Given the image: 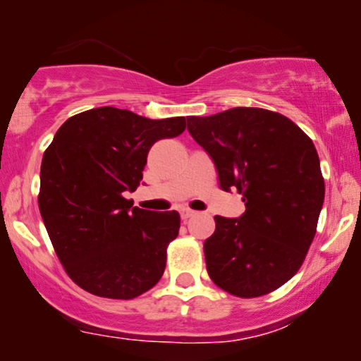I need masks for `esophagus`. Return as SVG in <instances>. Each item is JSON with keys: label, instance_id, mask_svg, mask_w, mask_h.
I'll return each instance as SVG.
<instances>
[{"label": "esophagus", "instance_id": "obj_1", "mask_svg": "<svg viewBox=\"0 0 361 361\" xmlns=\"http://www.w3.org/2000/svg\"><path fill=\"white\" fill-rule=\"evenodd\" d=\"M194 215H195V212L190 210V209H182V210H180L182 220H189L190 216H194Z\"/></svg>", "mask_w": 361, "mask_h": 361}]
</instances>
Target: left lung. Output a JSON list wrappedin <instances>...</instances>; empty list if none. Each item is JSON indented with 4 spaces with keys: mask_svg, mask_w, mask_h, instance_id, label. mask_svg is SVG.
<instances>
[{
    "mask_svg": "<svg viewBox=\"0 0 361 361\" xmlns=\"http://www.w3.org/2000/svg\"><path fill=\"white\" fill-rule=\"evenodd\" d=\"M187 130L214 159L221 190L246 207L240 219L215 215L204 243L210 279L236 298L273 293L298 273L317 231L325 184L312 140L281 113L251 106L187 116Z\"/></svg>",
    "mask_w": 361,
    "mask_h": 361,
    "instance_id": "obj_1",
    "label": "left lung"
}]
</instances>
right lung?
Here are the masks:
<instances>
[{"label": "right lung", "instance_id": "add662e5", "mask_svg": "<svg viewBox=\"0 0 361 361\" xmlns=\"http://www.w3.org/2000/svg\"><path fill=\"white\" fill-rule=\"evenodd\" d=\"M184 130V116L92 108L68 118L44 151L39 210L59 261L83 290L135 299L161 279L180 216L131 207L123 194L140 185L151 146Z\"/></svg>", "mask_w": 361, "mask_h": 361}]
</instances>
